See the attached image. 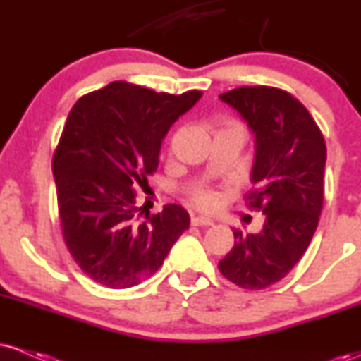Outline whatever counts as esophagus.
<instances>
[{
    "label": "esophagus",
    "instance_id": "34e87169",
    "mask_svg": "<svg viewBox=\"0 0 361 361\" xmlns=\"http://www.w3.org/2000/svg\"><path fill=\"white\" fill-rule=\"evenodd\" d=\"M192 226L209 227V226H214V222L207 217H192Z\"/></svg>",
    "mask_w": 361,
    "mask_h": 361
}]
</instances>
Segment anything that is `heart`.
Instances as JSON below:
<instances>
[{"mask_svg":"<svg viewBox=\"0 0 361 361\" xmlns=\"http://www.w3.org/2000/svg\"><path fill=\"white\" fill-rule=\"evenodd\" d=\"M192 198H193L195 204L200 207V209H214V207L219 204L217 193L210 192V190H207V188L195 190Z\"/></svg>","mask_w":361,"mask_h":361,"instance_id":"b5f03b06","label":"heart"}]
</instances>
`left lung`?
Wrapping results in <instances>:
<instances>
[{
  "mask_svg": "<svg viewBox=\"0 0 361 361\" xmlns=\"http://www.w3.org/2000/svg\"><path fill=\"white\" fill-rule=\"evenodd\" d=\"M219 98L255 134L247 205L264 214L258 233L233 229L234 247L219 261L227 280L247 290L276 283L297 264L317 229L324 198L326 142L302 103L271 86H241Z\"/></svg>",
  "mask_w": 361,
  "mask_h": 361,
  "instance_id": "obj_1",
  "label": "left lung"
}]
</instances>
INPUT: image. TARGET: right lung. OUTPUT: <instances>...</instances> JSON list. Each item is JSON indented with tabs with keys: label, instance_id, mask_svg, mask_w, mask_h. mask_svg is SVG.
<instances>
[{
	"label": "right lung",
	"instance_id": "1",
	"mask_svg": "<svg viewBox=\"0 0 361 361\" xmlns=\"http://www.w3.org/2000/svg\"><path fill=\"white\" fill-rule=\"evenodd\" d=\"M200 97L114 81L69 111L52 173L66 246L91 280L110 288L147 280L190 227L176 204L140 221L132 188L147 186L169 127Z\"/></svg>",
	"mask_w": 361,
	"mask_h": 361
}]
</instances>
